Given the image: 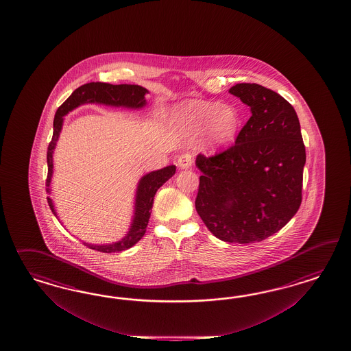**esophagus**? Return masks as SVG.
<instances>
[{"instance_id":"obj_1","label":"esophagus","mask_w":351,"mask_h":351,"mask_svg":"<svg viewBox=\"0 0 351 351\" xmlns=\"http://www.w3.org/2000/svg\"><path fill=\"white\" fill-rule=\"evenodd\" d=\"M193 165V156L191 153H184L178 158V166L181 170H186Z\"/></svg>"}]
</instances>
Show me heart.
I'll return each instance as SVG.
<instances>
[{
  "label": "heart",
  "mask_w": 351,
  "mask_h": 351,
  "mask_svg": "<svg viewBox=\"0 0 351 351\" xmlns=\"http://www.w3.org/2000/svg\"><path fill=\"white\" fill-rule=\"evenodd\" d=\"M179 128L198 134L207 131V136L213 145L221 147L232 143L241 128V116L232 106L215 101L191 100L181 104L173 113Z\"/></svg>",
  "instance_id": "1"
}]
</instances>
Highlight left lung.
<instances>
[{"mask_svg": "<svg viewBox=\"0 0 351 351\" xmlns=\"http://www.w3.org/2000/svg\"><path fill=\"white\" fill-rule=\"evenodd\" d=\"M229 93L251 108V118L233 147L197 156L195 210L216 238L245 245L276 233L298 213L306 153L285 97L257 84H237Z\"/></svg>", "mask_w": 351, "mask_h": 351, "instance_id": "8db88e82", "label": "left lung"}]
</instances>
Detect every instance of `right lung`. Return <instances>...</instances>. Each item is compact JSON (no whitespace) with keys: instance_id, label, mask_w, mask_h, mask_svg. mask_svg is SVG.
Segmentation results:
<instances>
[{"instance_id":"add662e5","label":"right lung","mask_w":351,"mask_h":351,"mask_svg":"<svg viewBox=\"0 0 351 351\" xmlns=\"http://www.w3.org/2000/svg\"><path fill=\"white\" fill-rule=\"evenodd\" d=\"M145 94H148V90L141 86L110 85L104 82H90L78 87L72 93V95L58 108L53 118V138L47 148L46 191L49 194L51 193L50 185H51V178H53V149L56 147V141L63 128L64 116H66L75 108L82 104H88V103L109 106H123L128 109H141L143 106H147ZM175 171H176V166L171 165L160 170L152 171L140 179L136 188V195H135L132 223L130 225L128 233L121 241L114 243H108V245H90L84 242V245L106 254L125 251L130 247L136 245L147 232V225L152 213L156 193L166 181L175 175ZM47 203L53 215L58 217V213L53 207V199L50 197H47Z\"/></svg>"}]
</instances>
